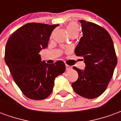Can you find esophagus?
Segmentation results:
<instances>
[{
    "label": "esophagus",
    "mask_w": 121,
    "mask_h": 121,
    "mask_svg": "<svg viewBox=\"0 0 121 121\" xmlns=\"http://www.w3.org/2000/svg\"><path fill=\"white\" fill-rule=\"evenodd\" d=\"M66 70H67V71H69V70H71V69H72V67H71V66H70V65H67V64H66Z\"/></svg>",
    "instance_id": "34e87169"
}]
</instances>
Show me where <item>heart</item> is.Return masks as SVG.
Listing matches in <instances>:
<instances>
[{
    "label": "heart",
    "mask_w": 121,
    "mask_h": 121,
    "mask_svg": "<svg viewBox=\"0 0 121 121\" xmlns=\"http://www.w3.org/2000/svg\"><path fill=\"white\" fill-rule=\"evenodd\" d=\"M67 30L71 35L73 34H75V33L78 34L80 32V27L75 22H71L67 26Z\"/></svg>",
    "instance_id": "heart-1"
}]
</instances>
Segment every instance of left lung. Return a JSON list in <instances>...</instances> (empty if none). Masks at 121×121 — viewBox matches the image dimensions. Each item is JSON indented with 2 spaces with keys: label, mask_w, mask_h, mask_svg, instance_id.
Instances as JSON below:
<instances>
[{
  "label": "left lung",
  "mask_w": 121,
  "mask_h": 121,
  "mask_svg": "<svg viewBox=\"0 0 121 121\" xmlns=\"http://www.w3.org/2000/svg\"><path fill=\"white\" fill-rule=\"evenodd\" d=\"M83 35L74 52L84 58V70L76 67L78 78L72 84L74 91L87 99L100 96L112 79L117 58L109 34L105 28L93 22L80 20Z\"/></svg>",
  "instance_id": "8db88e82"
}]
</instances>
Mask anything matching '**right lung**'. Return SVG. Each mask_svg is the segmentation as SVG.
I'll list each match as a JSON object with an SVG mask.
<instances>
[{
	"label": "right lung",
	"instance_id": "obj_1",
	"mask_svg": "<svg viewBox=\"0 0 121 121\" xmlns=\"http://www.w3.org/2000/svg\"><path fill=\"white\" fill-rule=\"evenodd\" d=\"M58 26L27 23L15 31L7 41L5 62L15 84L28 99H47L52 91L56 77L65 71L62 61L48 64L41 61L39 54L47 47L51 33Z\"/></svg>",
	"mask_w": 121,
	"mask_h": 121
}]
</instances>
